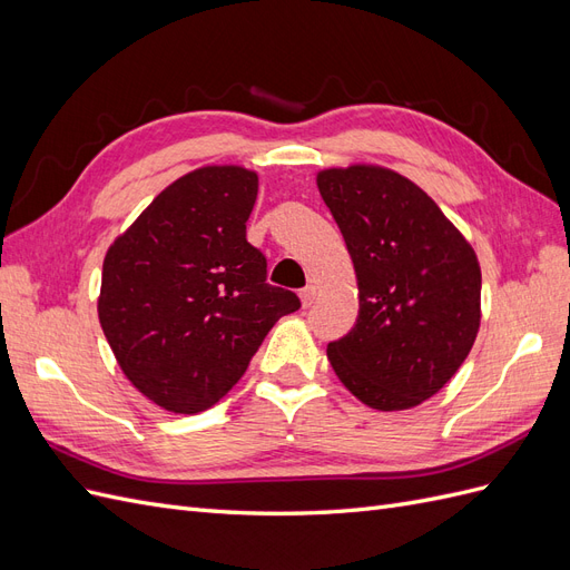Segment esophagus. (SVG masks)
<instances>
[{
	"mask_svg": "<svg viewBox=\"0 0 570 570\" xmlns=\"http://www.w3.org/2000/svg\"><path fill=\"white\" fill-rule=\"evenodd\" d=\"M299 297H302V304H304V306H312V304L316 302V285H306V287L299 292Z\"/></svg>",
	"mask_w": 570,
	"mask_h": 570,
	"instance_id": "1",
	"label": "esophagus"
}]
</instances>
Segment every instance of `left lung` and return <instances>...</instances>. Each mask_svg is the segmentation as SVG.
<instances>
[{
    "label": "left lung",
    "mask_w": 570,
    "mask_h": 570,
    "mask_svg": "<svg viewBox=\"0 0 570 570\" xmlns=\"http://www.w3.org/2000/svg\"><path fill=\"white\" fill-rule=\"evenodd\" d=\"M316 183L358 283V318L327 344L331 366L371 409L419 406L452 381L475 342L478 256L440 206L390 168H325Z\"/></svg>",
    "instance_id": "left-lung-1"
}]
</instances>
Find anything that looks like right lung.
I'll return each instance as SVG.
<instances>
[{
  "mask_svg": "<svg viewBox=\"0 0 570 570\" xmlns=\"http://www.w3.org/2000/svg\"><path fill=\"white\" fill-rule=\"evenodd\" d=\"M258 178L204 166L154 199L114 239L97 302L120 371L174 413L214 406L281 316L302 306L266 283V256L247 243Z\"/></svg>",
  "mask_w": 570,
  "mask_h": 570,
  "instance_id": "obj_1",
  "label": "right lung"
}]
</instances>
